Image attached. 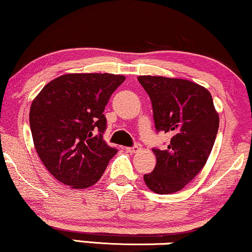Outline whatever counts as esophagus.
Wrapping results in <instances>:
<instances>
[{
    "label": "esophagus",
    "instance_id": "esophagus-1",
    "mask_svg": "<svg viewBox=\"0 0 252 252\" xmlns=\"http://www.w3.org/2000/svg\"><path fill=\"white\" fill-rule=\"evenodd\" d=\"M139 150H140V145H134V146H132V147L125 148V151L127 152V153H135V152H138Z\"/></svg>",
    "mask_w": 252,
    "mask_h": 252
}]
</instances>
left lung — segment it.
I'll return each mask as SVG.
<instances>
[{"instance_id": "1", "label": "left lung", "mask_w": 252, "mask_h": 252, "mask_svg": "<svg viewBox=\"0 0 252 252\" xmlns=\"http://www.w3.org/2000/svg\"><path fill=\"white\" fill-rule=\"evenodd\" d=\"M150 95L157 132L172 135L168 147L153 148L157 164L145 174L147 187L172 194L185 187L206 164L219 131V114L210 92L186 79L140 76Z\"/></svg>"}]
</instances>
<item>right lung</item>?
Here are the masks:
<instances>
[{
	"label": "right lung",
	"mask_w": 252,
	"mask_h": 252,
	"mask_svg": "<svg viewBox=\"0 0 252 252\" xmlns=\"http://www.w3.org/2000/svg\"><path fill=\"white\" fill-rule=\"evenodd\" d=\"M120 74L69 73L46 84L30 107L39 159L56 180L76 189L93 186L118 150L104 140V116Z\"/></svg>",
	"instance_id": "1"
}]
</instances>
